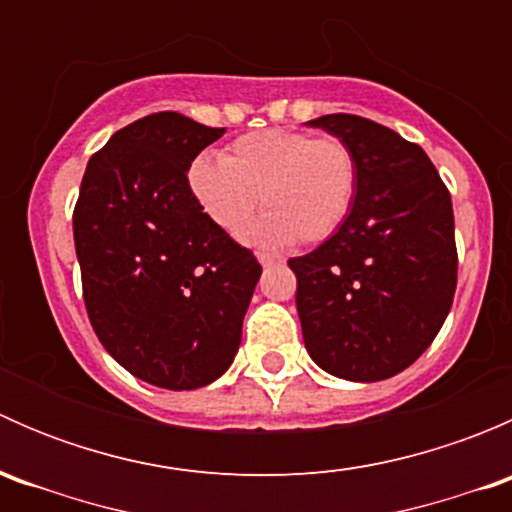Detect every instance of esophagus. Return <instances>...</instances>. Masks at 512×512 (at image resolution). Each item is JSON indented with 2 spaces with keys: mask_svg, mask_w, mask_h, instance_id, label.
Here are the masks:
<instances>
[{
  "mask_svg": "<svg viewBox=\"0 0 512 512\" xmlns=\"http://www.w3.org/2000/svg\"><path fill=\"white\" fill-rule=\"evenodd\" d=\"M257 260H260L265 267H270V265H280L282 257L280 255H272V252H257Z\"/></svg>",
  "mask_w": 512,
  "mask_h": 512,
  "instance_id": "obj_1",
  "label": "esophagus"
}]
</instances>
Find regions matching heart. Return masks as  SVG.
Here are the masks:
<instances>
[{"mask_svg":"<svg viewBox=\"0 0 512 512\" xmlns=\"http://www.w3.org/2000/svg\"><path fill=\"white\" fill-rule=\"evenodd\" d=\"M188 180L210 223L227 235L245 230L260 198L267 215L250 232L252 240L319 245L352 215L359 160L337 136L270 128L235 138L223 160L195 158Z\"/></svg>","mask_w":512,"mask_h":512,"instance_id":"b5f03b06","label":"heart"}]
</instances>
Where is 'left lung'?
I'll return each instance as SVG.
<instances>
[{
    "mask_svg": "<svg viewBox=\"0 0 512 512\" xmlns=\"http://www.w3.org/2000/svg\"><path fill=\"white\" fill-rule=\"evenodd\" d=\"M349 143L359 193L347 223L292 257L304 347L329 374L381 381L428 349L458 280L453 205L421 146L352 113L309 121Z\"/></svg>",
    "mask_w": 512,
    "mask_h": 512,
    "instance_id": "1",
    "label": "left lung"
}]
</instances>
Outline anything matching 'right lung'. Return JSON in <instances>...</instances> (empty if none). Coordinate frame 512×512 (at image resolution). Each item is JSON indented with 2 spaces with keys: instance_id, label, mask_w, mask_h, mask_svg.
Masks as SVG:
<instances>
[{
  "instance_id": "obj_1",
  "label": "right lung",
  "mask_w": 512,
  "mask_h": 512,
  "mask_svg": "<svg viewBox=\"0 0 512 512\" xmlns=\"http://www.w3.org/2000/svg\"><path fill=\"white\" fill-rule=\"evenodd\" d=\"M225 128L178 111L128 123L91 156L74 208L81 287L98 342L170 391L225 374L262 267L203 213L188 168Z\"/></svg>"
}]
</instances>
